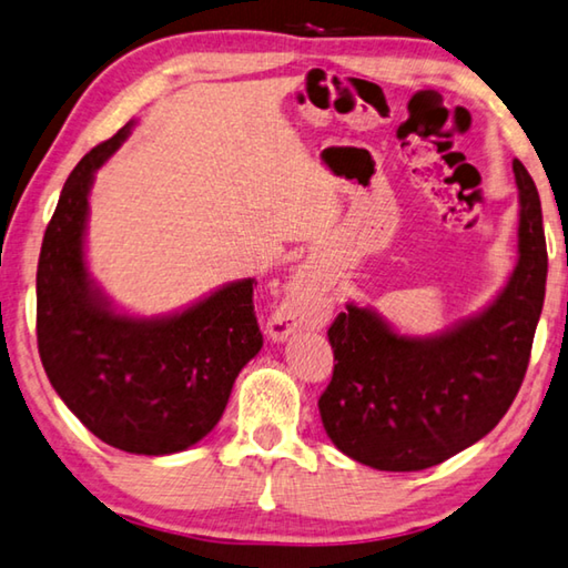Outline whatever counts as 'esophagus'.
I'll return each mask as SVG.
<instances>
[{
    "instance_id": "1",
    "label": "esophagus",
    "mask_w": 568,
    "mask_h": 568,
    "mask_svg": "<svg viewBox=\"0 0 568 568\" xmlns=\"http://www.w3.org/2000/svg\"><path fill=\"white\" fill-rule=\"evenodd\" d=\"M317 278H314L312 272H306V268H300V272L292 276L290 286H286V302L278 306L272 322H268V334H272L274 339H284L290 337L292 332L306 327L312 314L317 312Z\"/></svg>"
}]
</instances>
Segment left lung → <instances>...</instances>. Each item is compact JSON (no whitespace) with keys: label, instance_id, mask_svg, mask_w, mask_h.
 Returning a JSON list of instances; mask_svg holds the SVG:
<instances>
[{"label":"left lung","instance_id":"1","mask_svg":"<svg viewBox=\"0 0 568 568\" xmlns=\"http://www.w3.org/2000/svg\"><path fill=\"white\" fill-rule=\"evenodd\" d=\"M518 262L486 310L433 337L399 334L369 306L347 304L329 327L332 383L320 397L329 440L377 470H425L478 443L524 383L546 294L541 201L524 163Z\"/></svg>","mask_w":568,"mask_h":568}]
</instances>
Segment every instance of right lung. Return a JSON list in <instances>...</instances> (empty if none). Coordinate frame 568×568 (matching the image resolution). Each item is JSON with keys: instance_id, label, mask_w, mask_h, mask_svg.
<instances>
[{"instance_id": "1", "label": "right lung", "mask_w": 568, "mask_h": 568, "mask_svg": "<svg viewBox=\"0 0 568 568\" xmlns=\"http://www.w3.org/2000/svg\"><path fill=\"white\" fill-rule=\"evenodd\" d=\"M130 128L92 148L60 193L37 264V347L54 393L92 435L125 453L171 455L216 427L264 337L254 278L145 320L118 312L90 276L88 196Z\"/></svg>"}]
</instances>
